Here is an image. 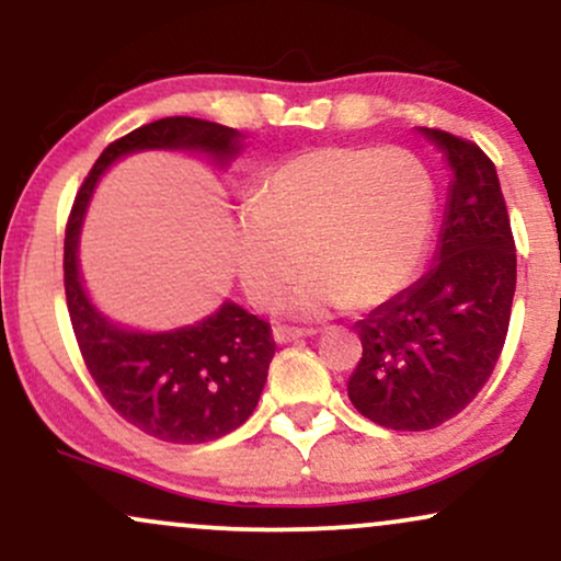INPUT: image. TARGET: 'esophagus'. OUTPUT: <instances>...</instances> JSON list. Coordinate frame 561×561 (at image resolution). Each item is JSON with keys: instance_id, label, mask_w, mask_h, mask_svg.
<instances>
[{"instance_id": "1", "label": "esophagus", "mask_w": 561, "mask_h": 561, "mask_svg": "<svg viewBox=\"0 0 561 561\" xmlns=\"http://www.w3.org/2000/svg\"><path fill=\"white\" fill-rule=\"evenodd\" d=\"M317 330H298V327H285V324H276L274 327V343L285 345V343H295L300 337H313Z\"/></svg>"}]
</instances>
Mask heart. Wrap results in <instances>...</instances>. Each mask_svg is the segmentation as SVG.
Masks as SVG:
<instances>
[{
  "label": "heart",
  "instance_id": "1",
  "mask_svg": "<svg viewBox=\"0 0 561 561\" xmlns=\"http://www.w3.org/2000/svg\"><path fill=\"white\" fill-rule=\"evenodd\" d=\"M433 176L401 147H319L261 179L231 218L229 248L244 293L266 306L287 295L298 317L396 298L420 266L433 224Z\"/></svg>",
  "mask_w": 561,
  "mask_h": 561
}]
</instances>
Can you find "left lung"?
Returning a JSON list of instances; mask_svg holds the SVG:
<instances>
[{"mask_svg":"<svg viewBox=\"0 0 561 561\" xmlns=\"http://www.w3.org/2000/svg\"><path fill=\"white\" fill-rule=\"evenodd\" d=\"M450 169L430 272L356 321L362 362L347 398L379 427L420 433L472 403L504 347L517 253L499 173L472 141L420 128Z\"/></svg>","mask_w":561,"mask_h":561,"instance_id":"left-lung-1","label":"left lung"}]
</instances>
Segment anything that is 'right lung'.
<instances>
[{
	"mask_svg": "<svg viewBox=\"0 0 561 561\" xmlns=\"http://www.w3.org/2000/svg\"><path fill=\"white\" fill-rule=\"evenodd\" d=\"M242 139L237 128L186 115L134 128L96 158L68 218L66 298L89 375L126 422L165 443L218 440L244 424L259 405L276 351L272 327L231 300L176 330L145 332L118 324L94 306L83 287V218L100 179L121 158L147 150L190 152L227 169L242 152Z\"/></svg>",
	"mask_w": 561,
	"mask_h": 561,
	"instance_id": "1",
	"label": "right lung"
}]
</instances>
